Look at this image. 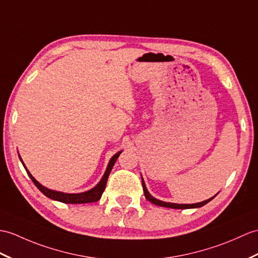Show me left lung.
<instances>
[{
  "label": "left lung",
  "mask_w": 258,
  "mask_h": 258,
  "mask_svg": "<svg viewBox=\"0 0 258 258\" xmlns=\"http://www.w3.org/2000/svg\"><path fill=\"white\" fill-rule=\"evenodd\" d=\"M142 183H143L144 195H145V198H146V199H147L149 202L154 203V205L159 206V207H165V208H171V209H191V208H200V207H202V206L207 205L208 202H210V201L213 199V198L215 197V196H214V197H212V198H211V199H208V200L203 201V202L194 203V205H178V203H169V202H164V201H160V200L155 199L154 197H152L151 195H149V192H148L147 189H146V185H145V183H144L143 178H142Z\"/></svg>",
  "instance_id": "left-lung-1"
}]
</instances>
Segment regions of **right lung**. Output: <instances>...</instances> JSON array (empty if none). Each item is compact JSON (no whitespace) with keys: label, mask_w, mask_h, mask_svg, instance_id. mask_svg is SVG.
<instances>
[{"label":"right lung","mask_w":258,"mask_h":258,"mask_svg":"<svg viewBox=\"0 0 258 258\" xmlns=\"http://www.w3.org/2000/svg\"><path fill=\"white\" fill-rule=\"evenodd\" d=\"M121 153H122V152H118L117 154H115L114 156H113V157L111 158L109 165H107L106 171L104 172V176L102 177L101 181H100L97 185H95V187H94L93 189L89 190V191H86V192H82V194H73V195H71V194L59 192V191H53V190L45 188L44 185H41L39 182H37V180H35V178L31 175V173H29V171L26 169L25 165L23 164V161H22L21 157H20V159H21V161H22L24 168L26 169V171H27V173H28V176L31 177V179H32V181L34 182V184H35L36 187H37L46 197L50 198V199H52V200H57V201H60V202H63V203H71V205H79V203H89V202H95V201L100 200V198H101L102 194H103V191H104V189H105L107 178H109V175H110V172H111V170H112V168H113V166H114L115 161H116V159L118 158L119 154H121Z\"/></svg>","instance_id":"right-lung-1"}]
</instances>
